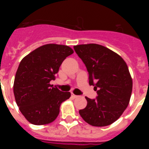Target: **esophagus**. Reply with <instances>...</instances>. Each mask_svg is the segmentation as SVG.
Returning a JSON list of instances; mask_svg holds the SVG:
<instances>
[{
    "instance_id": "esophagus-1",
    "label": "esophagus",
    "mask_w": 149,
    "mask_h": 149,
    "mask_svg": "<svg viewBox=\"0 0 149 149\" xmlns=\"http://www.w3.org/2000/svg\"><path fill=\"white\" fill-rule=\"evenodd\" d=\"M72 97L73 98V99H75V98H77V97H78V96L75 95V94H73V93H72Z\"/></svg>"
}]
</instances>
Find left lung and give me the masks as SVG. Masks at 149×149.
I'll use <instances>...</instances> for the list:
<instances>
[{"label":"left lung","instance_id":"8db88e82","mask_svg":"<svg viewBox=\"0 0 149 149\" xmlns=\"http://www.w3.org/2000/svg\"><path fill=\"white\" fill-rule=\"evenodd\" d=\"M89 72L96 100L85 97L87 105L79 113L89 125L105 127L113 124L127 108L132 92V78L125 61L108 48L97 44L73 46Z\"/></svg>","mask_w":149,"mask_h":149}]
</instances>
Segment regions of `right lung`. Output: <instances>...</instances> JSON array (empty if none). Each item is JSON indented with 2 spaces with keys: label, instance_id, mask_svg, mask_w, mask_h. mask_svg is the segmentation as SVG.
I'll return each mask as SVG.
<instances>
[{
  "label": "right lung",
  "instance_id": "add662e5",
  "mask_svg": "<svg viewBox=\"0 0 149 149\" xmlns=\"http://www.w3.org/2000/svg\"><path fill=\"white\" fill-rule=\"evenodd\" d=\"M73 50L67 45L46 44L22 58L14 82V94L21 113L32 125H44L56 120L61 104L70 97L50 84L59 67Z\"/></svg>",
  "mask_w": 149,
  "mask_h": 149
}]
</instances>
